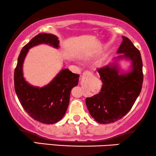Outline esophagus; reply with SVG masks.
I'll return each instance as SVG.
<instances>
[{"label": "esophagus", "instance_id": "esophagus-1", "mask_svg": "<svg viewBox=\"0 0 156 156\" xmlns=\"http://www.w3.org/2000/svg\"><path fill=\"white\" fill-rule=\"evenodd\" d=\"M92 74L90 71H85V72H83V77H87V76H91V75Z\"/></svg>", "mask_w": 156, "mask_h": 156}]
</instances>
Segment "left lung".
<instances>
[{
  "mask_svg": "<svg viewBox=\"0 0 156 156\" xmlns=\"http://www.w3.org/2000/svg\"><path fill=\"white\" fill-rule=\"evenodd\" d=\"M118 50L119 58L132 61V70L119 74L115 65L97 69L102 81L99 94L86 99L91 115L99 123H111L121 119L128 113L140 95L143 82L142 61L140 51L128 37L123 36Z\"/></svg>",
  "mask_w": 156,
  "mask_h": 156,
  "instance_id": "obj_1",
  "label": "left lung"
}]
</instances>
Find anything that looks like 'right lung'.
<instances>
[{
    "label": "right lung",
    "instance_id": "right-lung-1",
    "mask_svg": "<svg viewBox=\"0 0 156 156\" xmlns=\"http://www.w3.org/2000/svg\"><path fill=\"white\" fill-rule=\"evenodd\" d=\"M59 43L54 35L40 33L35 35L22 48L14 70V89L22 108L33 119L46 124H54L65 115L71 90L78 85L79 75L63 69L47 86L35 87L24 80L22 64L28 50L33 46L46 44L58 48Z\"/></svg>",
    "mask_w": 156,
    "mask_h": 156
}]
</instances>
